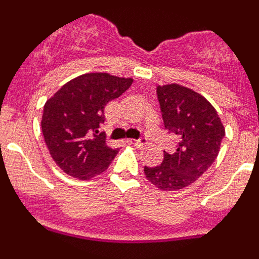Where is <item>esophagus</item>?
Returning <instances> with one entry per match:
<instances>
[{
    "label": "esophagus",
    "instance_id": "obj_1",
    "mask_svg": "<svg viewBox=\"0 0 259 259\" xmlns=\"http://www.w3.org/2000/svg\"><path fill=\"white\" fill-rule=\"evenodd\" d=\"M130 143L134 144L136 148H143V146H145L146 144H148V139H146V137H140V139H131V140H130Z\"/></svg>",
    "mask_w": 259,
    "mask_h": 259
}]
</instances>
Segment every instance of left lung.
<instances>
[{"instance_id":"obj_1","label":"left lung","mask_w":259,"mask_h":259,"mask_svg":"<svg viewBox=\"0 0 259 259\" xmlns=\"http://www.w3.org/2000/svg\"><path fill=\"white\" fill-rule=\"evenodd\" d=\"M163 124L175 136V150L163 161L144 167L146 179L163 191L191 185L218 157L224 127L217 110L200 93L179 84L157 87Z\"/></svg>"}]
</instances>
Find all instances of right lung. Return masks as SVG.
I'll return each instance as SVG.
<instances>
[{
    "mask_svg": "<svg viewBox=\"0 0 259 259\" xmlns=\"http://www.w3.org/2000/svg\"><path fill=\"white\" fill-rule=\"evenodd\" d=\"M132 79L93 72L66 83L44 106L41 130L50 155L62 170L88 180L107 170L119 148L100 132L107 102L131 87Z\"/></svg>",
    "mask_w": 259,
    "mask_h": 259,
    "instance_id": "right-lung-1",
    "label": "right lung"
}]
</instances>
